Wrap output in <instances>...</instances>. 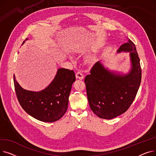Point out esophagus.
Segmentation results:
<instances>
[{"label": "esophagus", "mask_w": 156, "mask_h": 156, "mask_svg": "<svg viewBox=\"0 0 156 156\" xmlns=\"http://www.w3.org/2000/svg\"><path fill=\"white\" fill-rule=\"evenodd\" d=\"M76 79H79V80H83L84 78L83 75L80 72H77L76 73Z\"/></svg>", "instance_id": "esophagus-1"}]
</instances>
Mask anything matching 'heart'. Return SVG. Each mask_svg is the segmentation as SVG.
I'll return each instance as SVG.
<instances>
[{"instance_id":"1","label":"heart","mask_w":156,"mask_h":156,"mask_svg":"<svg viewBox=\"0 0 156 156\" xmlns=\"http://www.w3.org/2000/svg\"><path fill=\"white\" fill-rule=\"evenodd\" d=\"M81 49H82L81 48H78L77 49V50H76V52H81Z\"/></svg>"}]
</instances>
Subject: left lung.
I'll use <instances>...</instances> for the list:
<instances>
[{
    "label": "left lung",
    "instance_id": "left-lung-1",
    "mask_svg": "<svg viewBox=\"0 0 156 156\" xmlns=\"http://www.w3.org/2000/svg\"><path fill=\"white\" fill-rule=\"evenodd\" d=\"M129 52L130 69L126 73L109 70L101 61L95 63L85 78L90 107L96 115L111 119L125 112L134 101L141 83L140 59L132 41L122 44L117 53Z\"/></svg>",
    "mask_w": 156,
    "mask_h": 156
}]
</instances>
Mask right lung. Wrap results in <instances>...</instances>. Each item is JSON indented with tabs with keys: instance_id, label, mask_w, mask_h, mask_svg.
Wrapping results in <instances>:
<instances>
[{
	"instance_id": "obj_1",
	"label": "right lung",
	"mask_w": 156,
	"mask_h": 156,
	"mask_svg": "<svg viewBox=\"0 0 156 156\" xmlns=\"http://www.w3.org/2000/svg\"><path fill=\"white\" fill-rule=\"evenodd\" d=\"M75 80L73 70L59 68L45 88L34 92L23 88L14 75L15 91L22 108L31 116L48 122L59 120L66 112L71 87Z\"/></svg>"
}]
</instances>
